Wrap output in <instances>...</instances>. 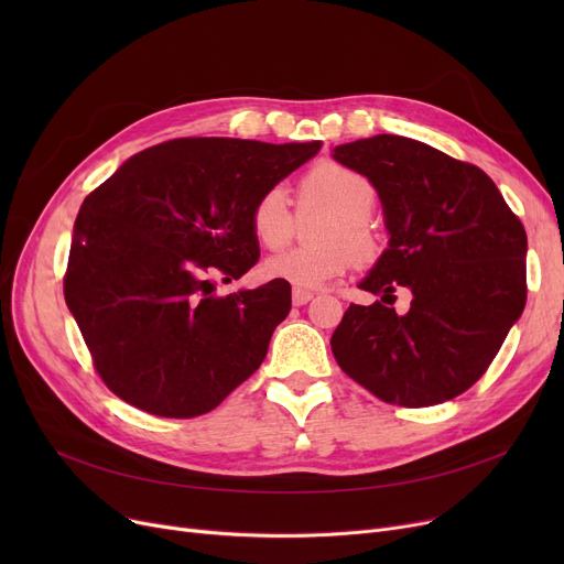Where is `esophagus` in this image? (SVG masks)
<instances>
[{
    "instance_id": "esophagus-1",
    "label": "esophagus",
    "mask_w": 564,
    "mask_h": 564,
    "mask_svg": "<svg viewBox=\"0 0 564 564\" xmlns=\"http://www.w3.org/2000/svg\"><path fill=\"white\" fill-rule=\"evenodd\" d=\"M311 300H313V292L302 290V288H294V290H292V304H294V306H304V304H308Z\"/></svg>"
}]
</instances>
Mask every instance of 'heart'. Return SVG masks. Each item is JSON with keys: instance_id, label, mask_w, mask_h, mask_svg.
Segmentation results:
<instances>
[{"instance_id": "obj_1", "label": "heart", "mask_w": 564, "mask_h": 564, "mask_svg": "<svg viewBox=\"0 0 564 564\" xmlns=\"http://www.w3.org/2000/svg\"><path fill=\"white\" fill-rule=\"evenodd\" d=\"M302 210L322 207L332 217L317 232V247H294L267 258L262 270L270 279L294 288L313 290L343 276L351 262L370 264L379 258L381 245L370 224L377 205V189L368 175L343 164H319L300 183ZM251 230L264 249H281L294 235V215L288 194L274 185L264 189L251 207Z\"/></svg>"}]
</instances>
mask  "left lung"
Here are the masks:
<instances>
[{"label": "left lung", "mask_w": 564, "mask_h": 564, "mask_svg": "<svg viewBox=\"0 0 564 564\" xmlns=\"http://www.w3.org/2000/svg\"><path fill=\"white\" fill-rule=\"evenodd\" d=\"M368 175L383 205L389 249L361 281L379 302L351 304L332 351L354 381L398 406H432L468 391L525 306L521 219L491 177L398 134L336 145ZM412 297L406 314L394 292Z\"/></svg>", "instance_id": "8db88e82"}]
</instances>
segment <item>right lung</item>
I'll use <instances>...</instances> for the list:
<instances>
[{
  "label": "right lung",
  "mask_w": 564,
  "mask_h": 564,
  "mask_svg": "<svg viewBox=\"0 0 564 564\" xmlns=\"http://www.w3.org/2000/svg\"><path fill=\"white\" fill-rule=\"evenodd\" d=\"M319 141L173 139L130 158L82 203L66 304L105 387L164 419L213 411L262 364L290 283L215 294L258 262L256 198Z\"/></svg>",
  "instance_id": "1"
}]
</instances>
